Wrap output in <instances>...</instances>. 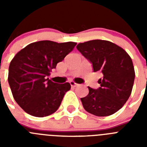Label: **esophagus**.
I'll list each match as a JSON object with an SVG mask.
<instances>
[{
    "mask_svg": "<svg viewBox=\"0 0 147 147\" xmlns=\"http://www.w3.org/2000/svg\"><path fill=\"white\" fill-rule=\"evenodd\" d=\"M70 84H71V87H72V88H76V87H77L78 85H79L77 83H76L75 82H74V81L70 82Z\"/></svg>",
    "mask_w": 147,
    "mask_h": 147,
    "instance_id": "esophagus-1",
    "label": "esophagus"
}]
</instances>
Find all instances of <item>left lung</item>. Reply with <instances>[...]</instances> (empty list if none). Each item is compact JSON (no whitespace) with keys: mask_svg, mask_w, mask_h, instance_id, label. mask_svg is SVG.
Wrapping results in <instances>:
<instances>
[{"mask_svg":"<svg viewBox=\"0 0 147 147\" xmlns=\"http://www.w3.org/2000/svg\"><path fill=\"white\" fill-rule=\"evenodd\" d=\"M76 49L91 62L94 72L103 75L98 81L100 88L88 87V95L81 98L83 107L96 116L116 113L132 93L136 74L131 57L121 47L107 40H90L79 43Z\"/></svg>","mask_w":147,"mask_h":147,"instance_id":"obj_1","label":"left lung"}]
</instances>
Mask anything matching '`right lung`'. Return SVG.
I'll return each mask as SVG.
<instances>
[{"label": "right lung", "mask_w": 147, "mask_h": 147, "mask_svg": "<svg viewBox=\"0 0 147 147\" xmlns=\"http://www.w3.org/2000/svg\"><path fill=\"white\" fill-rule=\"evenodd\" d=\"M76 45L42 40L26 46L11 59L8 82L15 102L26 113L45 117L57 110L71 85L53 82L48 76Z\"/></svg>", "instance_id": "add662e5"}]
</instances>
